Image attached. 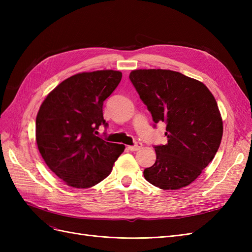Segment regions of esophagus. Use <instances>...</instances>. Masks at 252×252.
<instances>
[{
    "instance_id": "1",
    "label": "esophagus",
    "mask_w": 252,
    "mask_h": 252,
    "mask_svg": "<svg viewBox=\"0 0 252 252\" xmlns=\"http://www.w3.org/2000/svg\"><path fill=\"white\" fill-rule=\"evenodd\" d=\"M142 146H143V144L141 142H136L134 145H132V146H128V149L130 151H136V150L141 149Z\"/></svg>"
}]
</instances>
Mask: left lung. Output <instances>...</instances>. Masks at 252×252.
I'll return each mask as SVG.
<instances>
[{
    "mask_svg": "<svg viewBox=\"0 0 252 252\" xmlns=\"http://www.w3.org/2000/svg\"><path fill=\"white\" fill-rule=\"evenodd\" d=\"M129 79L155 123L165 122L167 144L156 146V163L144 170L165 190L188 186L215 158L223 121L215 96L200 81L166 69H136Z\"/></svg>",
    "mask_w": 252,
    "mask_h": 252,
    "instance_id": "1",
    "label": "left lung"
}]
</instances>
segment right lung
Wrapping results in <instances>:
<instances>
[{"label":"right lung","instance_id":"1","mask_svg":"<svg viewBox=\"0 0 252 252\" xmlns=\"http://www.w3.org/2000/svg\"><path fill=\"white\" fill-rule=\"evenodd\" d=\"M121 79L117 70L77 73L59 84L41 105L35 120L37 148L49 169L68 186L96 185L125 149L95 135L100 126L108 125L103 103Z\"/></svg>","mask_w":252,"mask_h":252}]
</instances>
